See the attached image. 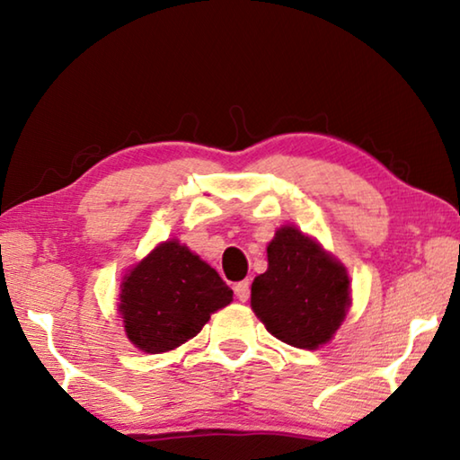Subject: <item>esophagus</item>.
Segmentation results:
<instances>
[{
	"label": "esophagus",
	"mask_w": 460,
	"mask_h": 460,
	"mask_svg": "<svg viewBox=\"0 0 460 460\" xmlns=\"http://www.w3.org/2000/svg\"><path fill=\"white\" fill-rule=\"evenodd\" d=\"M249 282L247 279H243V282H239V284H235V294H237V298L241 300V302H247L249 300Z\"/></svg>",
	"instance_id": "1"
}]
</instances>
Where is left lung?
Returning a JSON list of instances; mask_svg holds the SVG:
<instances>
[{
  "label": "left lung",
  "mask_w": 460,
  "mask_h": 460,
  "mask_svg": "<svg viewBox=\"0 0 460 460\" xmlns=\"http://www.w3.org/2000/svg\"><path fill=\"white\" fill-rule=\"evenodd\" d=\"M351 306L345 266L296 227L268 243V270L253 279L252 308L268 332L298 349L332 339Z\"/></svg>",
  "instance_id": "left-lung-1"
}]
</instances>
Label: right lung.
Wrapping results in <instances>:
<instances>
[{"instance_id":"right-lung-1","label":"right lung","mask_w":460,"mask_h":460,"mask_svg":"<svg viewBox=\"0 0 460 460\" xmlns=\"http://www.w3.org/2000/svg\"><path fill=\"white\" fill-rule=\"evenodd\" d=\"M233 300L221 276L176 239L164 241L126 274L119 314L128 339L144 353H166L197 337L213 313Z\"/></svg>"}]
</instances>
